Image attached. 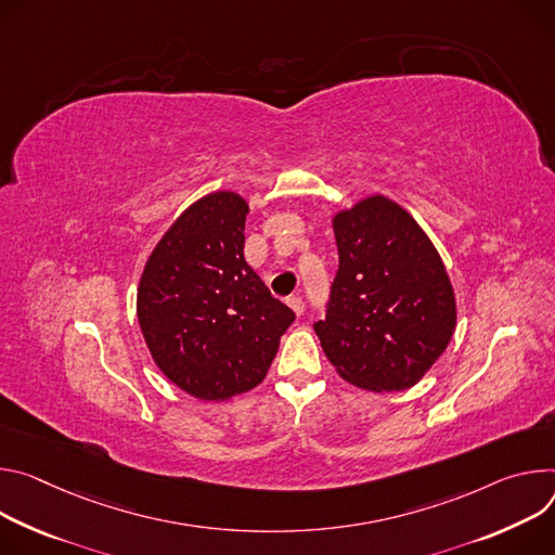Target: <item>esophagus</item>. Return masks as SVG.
Wrapping results in <instances>:
<instances>
[{"label":"esophagus","instance_id":"esophagus-1","mask_svg":"<svg viewBox=\"0 0 555 555\" xmlns=\"http://www.w3.org/2000/svg\"><path fill=\"white\" fill-rule=\"evenodd\" d=\"M286 304L291 306L293 313H295L297 318L304 313V301H301V297H288V299H286Z\"/></svg>","mask_w":555,"mask_h":555}]
</instances>
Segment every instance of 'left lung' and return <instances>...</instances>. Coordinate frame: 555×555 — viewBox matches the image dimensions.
<instances>
[{
    "instance_id": "1",
    "label": "left lung",
    "mask_w": 555,
    "mask_h": 555,
    "mask_svg": "<svg viewBox=\"0 0 555 555\" xmlns=\"http://www.w3.org/2000/svg\"><path fill=\"white\" fill-rule=\"evenodd\" d=\"M339 271L315 333L337 375L371 392H401L446 352L456 297L421 224L388 196L333 216Z\"/></svg>"
}]
</instances>
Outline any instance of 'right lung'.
<instances>
[{"label": "right lung", "mask_w": 555, "mask_h": 555, "mask_svg": "<svg viewBox=\"0 0 555 555\" xmlns=\"http://www.w3.org/2000/svg\"><path fill=\"white\" fill-rule=\"evenodd\" d=\"M246 214V201L227 190L192 203L154 246L137 291L158 371L201 401L260 386L295 320L244 260Z\"/></svg>", "instance_id": "1"}]
</instances>
